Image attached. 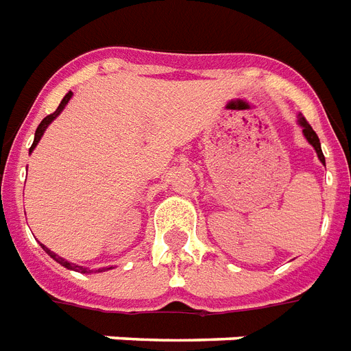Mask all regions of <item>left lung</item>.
I'll use <instances>...</instances> for the list:
<instances>
[{
	"mask_svg": "<svg viewBox=\"0 0 351 351\" xmlns=\"http://www.w3.org/2000/svg\"><path fill=\"white\" fill-rule=\"evenodd\" d=\"M298 125L302 127V134L306 136V140L309 141V145H311L313 149H315V152H317L318 160H320V162L326 165V158H324V154H322V149H320V140H318L317 132L313 130L311 125L306 121V117L302 116V114H298Z\"/></svg>",
	"mask_w": 351,
	"mask_h": 351,
	"instance_id": "obj_1",
	"label": "left lung"
}]
</instances>
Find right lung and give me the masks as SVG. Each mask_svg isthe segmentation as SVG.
Here are the masks:
<instances>
[{
  "instance_id": "obj_1",
  "label": "right lung",
  "mask_w": 351,
  "mask_h": 351,
  "mask_svg": "<svg viewBox=\"0 0 351 351\" xmlns=\"http://www.w3.org/2000/svg\"><path fill=\"white\" fill-rule=\"evenodd\" d=\"M71 97H73V92H68V93H66V95H64L62 101H60V104H58V108H57V110L53 112V114H49V116H47V117H44V119H42V123H40L38 128H36V132H34V141H33V145H31V149H29V154H31V152H33L34 147L38 145V141H40V138H42V136H44L45 128L49 127L51 123L55 121V119H57V117L60 116V112H62L64 108H66V104L69 103V99H71ZM42 248H44L45 252L49 254L51 258L55 259V261H57V263H60V265H62V267H66V269H69V271L82 272V274H90V272H93V271H90V269H88V267H80V265L69 263V261H66V259H64V258H60V256H58V254L51 252V250H49V248H47V247H42ZM110 269H114V267H103V269H99L97 272L110 271Z\"/></svg>"
}]
</instances>
